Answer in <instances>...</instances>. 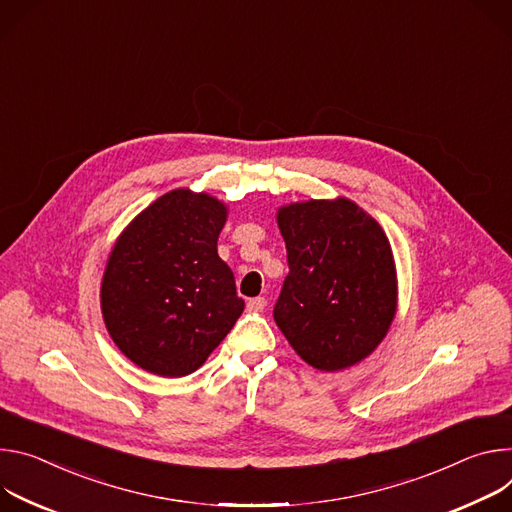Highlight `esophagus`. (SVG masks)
Returning <instances> with one entry per match:
<instances>
[{
  "mask_svg": "<svg viewBox=\"0 0 512 512\" xmlns=\"http://www.w3.org/2000/svg\"><path fill=\"white\" fill-rule=\"evenodd\" d=\"M264 307H266V299H264V297L250 299V301H248V305H246L248 313H260V311H264Z\"/></svg>",
  "mask_w": 512,
  "mask_h": 512,
  "instance_id": "34e87169",
  "label": "esophagus"
}]
</instances>
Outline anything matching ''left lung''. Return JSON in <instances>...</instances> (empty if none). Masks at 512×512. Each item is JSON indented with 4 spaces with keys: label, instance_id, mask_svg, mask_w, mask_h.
<instances>
[{
    "label": "left lung",
    "instance_id": "obj_1",
    "mask_svg": "<svg viewBox=\"0 0 512 512\" xmlns=\"http://www.w3.org/2000/svg\"><path fill=\"white\" fill-rule=\"evenodd\" d=\"M276 221L289 260L274 305L278 329L317 370L362 362L386 337L399 299L380 223L346 197L282 205Z\"/></svg>",
    "mask_w": 512,
    "mask_h": 512
}]
</instances>
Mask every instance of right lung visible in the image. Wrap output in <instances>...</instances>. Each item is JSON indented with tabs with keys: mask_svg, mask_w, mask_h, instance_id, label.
Returning a JSON list of instances; mask_svg holds the SVG:
<instances>
[{
	"mask_svg": "<svg viewBox=\"0 0 512 512\" xmlns=\"http://www.w3.org/2000/svg\"><path fill=\"white\" fill-rule=\"evenodd\" d=\"M227 205L175 189L140 211L113 244L101 313L138 368L181 378L205 364L244 311L232 268L217 256Z\"/></svg>",
	"mask_w": 512,
	"mask_h": 512,
	"instance_id": "right-lung-1",
	"label": "right lung"
}]
</instances>
